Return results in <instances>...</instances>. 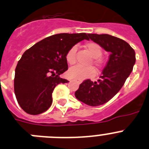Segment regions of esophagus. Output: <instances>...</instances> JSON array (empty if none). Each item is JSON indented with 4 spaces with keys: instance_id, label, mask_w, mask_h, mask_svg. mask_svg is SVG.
Returning a JSON list of instances; mask_svg holds the SVG:
<instances>
[{
    "instance_id": "obj_1",
    "label": "esophagus",
    "mask_w": 149,
    "mask_h": 149,
    "mask_svg": "<svg viewBox=\"0 0 149 149\" xmlns=\"http://www.w3.org/2000/svg\"><path fill=\"white\" fill-rule=\"evenodd\" d=\"M68 81H72V80L69 79V80H68ZM74 81H77V83H78V84H81V83H82V81H81V80H77V79H76V80H74Z\"/></svg>"
}]
</instances>
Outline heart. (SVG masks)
<instances>
[{"instance_id": "heart-1", "label": "heart", "mask_w": 149, "mask_h": 149, "mask_svg": "<svg viewBox=\"0 0 149 149\" xmlns=\"http://www.w3.org/2000/svg\"><path fill=\"white\" fill-rule=\"evenodd\" d=\"M84 47L88 50L91 56L93 58L92 60L93 65L98 69L103 68L105 65V60L101 56L102 54V49L100 45L95 42H89L85 44ZM76 52H77L76 46H73L68 50L66 53L65 59L68 64L74 65L76 62ZM67 75L70 78L83 80L85 78L93 77L95 75V69L92 66L83 67L81 65H76L68 70Z\"/></svg>"}]
</instances>
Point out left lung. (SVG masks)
Masks as SVG:
<instances>
[{
  "label": "left lung",
  "instance_id": "8db88e82",
  "mask_svg": "<svg viewBox=\"0 0 149 149\" xmlns=\"http://www.w3.org/2000/svg\"><path fill=\"white\" fill-rule=\"evenodd\" d=\"M88 36L111 55L100 79L95 82L84 81L74 95L84 103L98 106L106 103L121 89L133 71L136 54L130 44L120 38L106 34H88Z\"/></svg>",
  "mask_w": 149,
  "mask_h": 149
}]
</instances>
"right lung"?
Listing matches in <instances>:
<instances>
[{
	"label": "right lung",
	"instance_id": "right-lung-1",
	"mask_svg": "<svg viewBox=\"0 0 149 149\" xmlns=\"http://www.w3.org/2000/svg\"><path fill=\"white\" fill-rule=\"evenodd\" d=\"M86 33H62L44 38L27 49L15 70L14 92L20 107L29 114H41L50 107L56 85L68 83L59 77L68 70V49L81 40Z\"/></svg>",
	"mask_w": 149,
	"mask_h": 149
}]
</instances>
